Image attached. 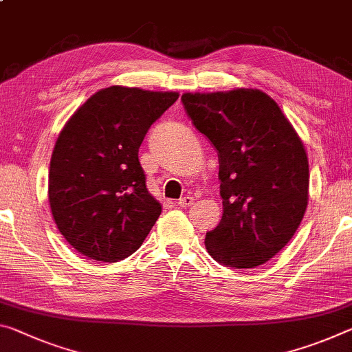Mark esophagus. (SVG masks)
Segmentation results:
<instances>
[{"label": "esophagus", "mask_w": 352, "mask_h": 352, "mask_svg": "<svg viewBox=\"0 0 352 352\" xmlns=\"http://www.w3.org/2000/svg\"><path fill=\"white\" fill-rule=\"evenodd\" d=\"M178 206H182V208H188V206H191L192 204H194V197H183V199H180L178 200Z\"/></svg>", "instance_id": "1"}]
</instances>
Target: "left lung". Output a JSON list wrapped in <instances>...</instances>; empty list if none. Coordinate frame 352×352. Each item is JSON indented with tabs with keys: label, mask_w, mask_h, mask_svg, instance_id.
Returning a JSON list of instances; mask_svg holds the SVG:
<instances>
[{
	"label": "left lung",
	"mask_w": 352,
	"mask_h": 352,
	"mask_svg": "<svg viewBox=\"0 0 352 352\" xmlns=\"http://www.w3.org/2000/svg\"><path fill=\"white\" fill-rule=\"evenodd\" d=\"M194 126L219 156L222 219L206 233L217 263L256 267L296 233L309 204V158L282 109L260 89L186 92Z\"/></svg>",
	"instance_id": "obj_1"
}]
</instances>
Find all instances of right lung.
I'll use <instances>...</instances> for the list:
<instances>
[{
	"mask_svg": "<svg viewBox=\"0 0 352 352\" xmlns=\"http://www.w3.org/2000/svg\"><path fill=\"white\" fill-rule=\"evenodd\" d=\"M177 98L178 92L100 89L60 130L50 161V208L60 235L87 258H126L160 217L138 153L150 125Z\"/></svg>",
	"mask_w": 352,
	"mask_h": 352,
	"instance_id": "add662e5",
	"label": "right lung"
}]
</instances>
